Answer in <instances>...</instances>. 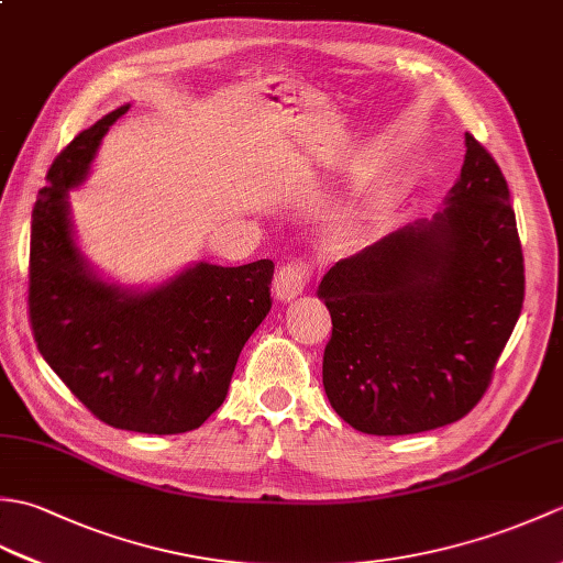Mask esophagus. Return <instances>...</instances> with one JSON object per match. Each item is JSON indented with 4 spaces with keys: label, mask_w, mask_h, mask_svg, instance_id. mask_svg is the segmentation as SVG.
I'll use <instances>...</instances> for the list:
<instances>
[{
    "label": "esophagus",
    "mask_w": 563,
    "mask_h": 563,
    "mask_svg": "<svg viewBox=\"0 0 563 563\" xmlns=\"http://www.w3.org/2000/svg\"><path fill=\"white\" fill-rule=\"evenodd\" d=\"M307 285V271L302 261H292L285 263L283 268H278L273 278V292L280 302H290L297 295H302Z\"/></svg>",
    "instance_id": "esophagus-1"
}]
</instances>
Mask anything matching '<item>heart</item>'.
Instances as JSON below:
<instances>
[{"label":"heart","mask_w":563,"mask_h":563,"mask_svg":"<svg viewBox=\"0 0 563 563\" xmlns=\"http://www.w3.org/2000/svg\"><path fill=\"white\" fill-rule=\"evenodd\" d=\"M361 236H363V230H361V220H357V218L341 220L331 230V242L336 244L339 249H349V246L357 244V242H361Z\"/></svg>","instance_id":"heart-1"}]
</instances>
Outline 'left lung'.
I'll return each instance as SVG.
<instances>
[{"label":"left lung","mask_w":563,"mask_h":563,"mask_svg":"<svg viewBox=\"0 0 563 563\" xmlns=\"http://www.w3.org/2000/svg\"><path fill=\"white\" fill-rule=\"evenodd\" d=\"M445 208L339 261L321 278L331 314L324 389L367 435L460 421L492 385L525 300L506 176L474 135Z\"/></svg>","instance_id":"8db88e82"}]
</instances>
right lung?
<instances>
[{
  "mask_svg": "<svg viewBox=\"0 0 563 563\" xmlns=\"http://www.w3.org/2000/svg\"><path fill=\"white\" fill-rule=\"evenodd\" d=\"M128 109L81 130L47 169L31 220L29 319L45 363L99 421L188 433L220 409L239 353L271 312L273 261H200L152 290L99 278L75 244L67 190Z\"/></svg>",
  "mask_w": 563,
  "mask_h": 563,
  "instance_id": "add662e5",
  "label": "right lung"
}]
</instances>
